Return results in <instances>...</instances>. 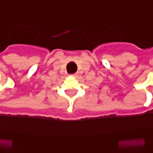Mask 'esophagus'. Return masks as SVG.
Listing matches in <instances>:
<instances>
[{"mask_svg": "<svg viewBox=\"0 0 153 153\" xmlns=\"http://www.w3.org/2000/svg\"><path fill=\"white\" fill-rule=\"evenodd\" d=\"M77 74H71V76H73V77H77Z\"/></svg>", "mask_w": 153, "mask_h": 153, "instance_id": "obj_1", "label": "esophagus"}]
</instances>
